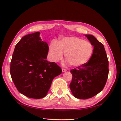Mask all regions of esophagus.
<instances>
[{"instance_id": "34e87169", "label": "esophagus", "mask_w": 121, "mask_h": 121, "mask_svg": "<svg viewBox=\"0 0 121 121\" xmlns=\"http://www.w3.org/2000/svg\"><path fill=\"white\" fill-rule=\"evenodd\" d=\"M62 72H65L66 71V69H65L62 68Z\"/></svg>"}]
</instances>
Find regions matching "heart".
<instances>
[{"instance_id": "1", "label": "heart", "mask_w": 121, "mask_h": 121, "mask_svg": "<svg viewBox=\"0 0 121 121\" xmlns=\"http://www.w3.org/2000/svg\"><path fill=\"white\" fill-rule=\"evenodd\" d=\"M49 56L52 61L57 62L62 59L63 54L70 65L78 67L83 65L90 58L93 47L90 42L77 37H65L58 44L52 41L50 44Z\"/></svg>"}]
</instances>
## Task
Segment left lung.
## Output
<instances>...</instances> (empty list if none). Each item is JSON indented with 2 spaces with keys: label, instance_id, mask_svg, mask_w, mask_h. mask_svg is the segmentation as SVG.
Segmentation results:
<instances>
[{
  "label": "left lung",
  "instance_id": "1",
  "mask_svg": "<svg viewBox=\"0 0 121 121\" xmlns=\"http://www.w3.org/2000/svg\"><path fill=\"white\" fill-rule=\"evenodd\" d=\"M94 46L93 52L88 62L71 70L72 80L69 85L74 96L86 99L102 91L109 74V62L104 46L91 35H85Z\"/></svg>",
  "mask_w": 121,
  "mask_h": 121
}]
</instances>
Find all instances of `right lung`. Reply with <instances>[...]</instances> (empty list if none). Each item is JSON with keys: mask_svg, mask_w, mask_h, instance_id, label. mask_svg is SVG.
Instances as JSON below:
<instances>
[{"mask_svg": "<svg viewBox=\"0 0 121 121\" xmlns=\"http://www.w3.org/2000/svg\"><path fill=\"white\" fill-rule=\"evenodd\" d=\"M40 32L23 36L15 47L10 64L11 78L17 90L31 99L47 94L54 78L61 74L60 66L46 60L48 45Z\"/></svg>", "mask_w": 121, "mask_h": 121, "instance_id": "obj_1", "label": "right lung"}]
</instances>
